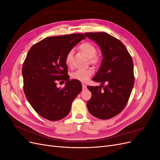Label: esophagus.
<instances>
[{"instance_id": "1", "label": "esophagus", "mask_w": 160, "mask_h": 160, "mask_svg": "<svg viewBox=\"0 0 160 160\" xmlns=\"http://www.w3.org/2000/svg\"><path fill=\"white\" fill-rule=\"evenodd\" d=\"M82 88H83V89H86V85H85L84 83H83V84H82Z\"/></svg>"}]
</instances>
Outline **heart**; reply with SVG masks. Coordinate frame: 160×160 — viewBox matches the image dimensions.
I'll return each instance as SVG.
<instances>
[{
  "mask_svg": "<svg viewBox=\"0 0 160 160\" xmlns=\"http://www.w3.org/2000/svg\"><path fill=\"white\" fill-rule=\"evenodd\" d=\"M79 49L89 59H92L91 60L92 63L95 64L98 62V60L95 58V56L97 55V49L93 45H92L91 43L89 42H84L80 45ZM72 56V51L67 53L65 58V62L67 65H71ZM92 73H93V71L91 69H79L77 70L72 74V79L78 80L79 81L85 82L89 79V77L91 76Z\"/></svg>",
  "mask_w": 160,
  "mask_h": 160,
  "instance_id": "1",
  "label": "heart"
}]
</instances>
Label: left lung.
I'll use <instances>...</instances> for the list:
<instances>
[{
	"label": "left lung",
	"instance_id": "8db88e82",
	"mask_svg": "<svg viewBox=\"0 0 160 160\" xmlns=\"http://www.w3.org/2000/svg\"><path fill=\"white\" fill-rule=\"evenodd\" d=\"M84 35L97 43L103 56L99 69L92 80L106 84L88 87L92 94L87 103L88 109L97 118H112L124 109L133 88L132 58L123 43L107 32Z\"/></svg>",
	"mask_w": 160,
	"mask_h": 160
}]
</instances>
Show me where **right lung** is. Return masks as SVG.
Wrapping results in <instances>:
<instances>
[{"instance_id":"right-lung-1","label":"right lung","mask_w":160,"mask_h":160,"mask_svg":"<svg viewBox=\"0 0 160 160\" xmlns=\"http://www.w3.org/2000/svg\"><path fill=\"white\" fill-rule=\"evenodd\" d=\"M85 38L83 34L47 37L28 51L22 69L23 89L28 101L41 117L58 121L70 112L82 85L78 80L69 79L65 58ZM61 79L66 81L62 89L56 83Z\"/></svg>"}]
</instances>
